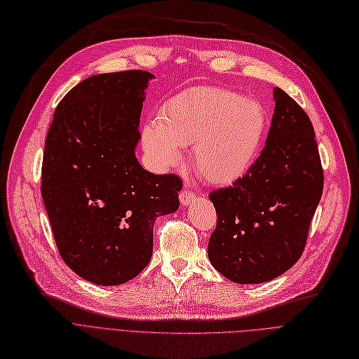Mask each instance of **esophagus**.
<instances>
[{
	"label": "esophagus",
	"instance_id": "34e87169",
	"mask_svg": "<svg viewBox=\"0 0 359 359\" xmlns=\"http://www.w3.org/2000/svg\"><path fill=\"white\" fill-rule=\"evenodd\" d=\"M196 200V194L190 189H184L180 194V201L182 206H191Z\"/></svg>",
	"mask_w": 359,
	"mask_h": 359
}]
</instances>
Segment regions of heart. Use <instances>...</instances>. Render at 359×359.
Here are the masks:
<instances>
[{
  "instance_id": "heart-1",
  "label": "heart",
  "mask_w": 359,
  "mask_h": 359,
  "mask_svg": "<svg viewBox=\"0 0 359 359\" xmlns=\"http://www.w3.org/2000/svg\"><path fill=\"white\" fill-rule=\"evenodd\" d=\"M270 126L260 100L219 89L197 88L166 100L158 119L143 127L142 143L153 166L166 170L191 144L197 172L212 184L243 180L257 161Z\"/></svg>"
}]
</instances>
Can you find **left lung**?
<instances>
[{
	"label": "left lung",
	"mask_w": 359,
	"mask_h": 359,
	"mask_svg": "<svg viewBox=\"0 0 359 359\" xmlns=\"http://www.w3.org/2000/svg\"><path fill=\"white\" fill-rule=\"evenodd\" d=\"M273 99L266 146L250 172L209 196L217 215L209 260L220 275L241 285L276 279L299 260L323 193L309 115L279 88Z\"/></svg>",
	"instance_id": "left-lung-1"
}]
</instances>
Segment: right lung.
Here are the masks:
<instances>
[{
    "label": "right lung",
    "mask_w": 359,
    "mask_h": 359,
    "mask_svg": "<svg viewBox=\"0 0 359 359\" xmlns=\"http://www.w3.org/2000/svg\"><path fill=\"white\" fill-rule=\"evenodd\" d=\"M151 73L90 76L60 102L49 127L42 198L58 251L95 285L128 282L149 264L153 225L180 208L182 182L146 170L135 147Z\"/></svg>",
    "instance_id": "obj_1"
}]
</instances>
